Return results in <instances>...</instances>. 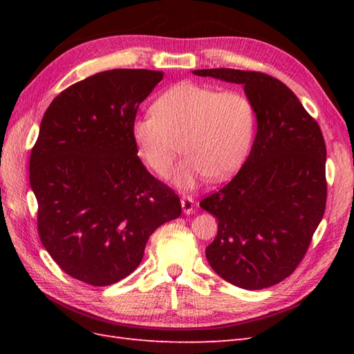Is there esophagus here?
<instances>
[{"label":"esophagus","mask_w":354,"mask_h":354,"mask_svg":"<svg viewBox=\"0 0 354 354\" xmlns=\"http://www.w3.org/2000/svg\"><path fill=\"white\" fill-rule=\"evenodd\" d=\"M181 207H183V212L185 214H190L193 213L194 209V199L190 196H183L181 198Z\"/></svg>","instance_id":"1"}]
</instances>
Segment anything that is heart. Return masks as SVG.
<instances>
[{"label":"heart","instance_id":"obj_1","mask_svg":"<svg viewBox=\"0 0 354 354\" xmlns=\"http://www.w3.org/2000/svg\"><path fill=\"white\" fill-rule=\"evenodd\" d=\"M152 109L132 123L133 142L142 161L165 178L181 141L187 156L173 178L179 189H194L208 176L227 179L246 160L255 115L242 93L181 82L158 97Z\"/></svg>","mask_w":354,"mask_h":354}]
</instances>
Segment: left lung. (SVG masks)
I'll return each mask as SVG.
<instances>
[{"instance_id":"8db88e82","label":"left lung","mask_w":354,"mask_h":354,"mask_svg":"<svg viewBox=\"0 0 354 354\" xmlns=\"http://www.w3.org/2000/svg\"><path fill=\"white\" fill-rule=\"evenodd\" d=\"M193 74L243 85L257 118L242 169L199 204L217 219L207 260L217 275L239 288H269L295 270L324 216L322 132L298 97L265 73L212 68Z\"/></svg>"}]
</instances>
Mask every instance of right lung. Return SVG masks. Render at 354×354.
Instances as JSON below:
<instances>
[{
	"instance_id": "1",
	"label": "right lung",
	"mask_w": 354,
	"mask_h": 354,
	"mask_svg": "<svg viewBox=\"0 0 354 354\" xmlns=\"http://www.w3.org/2000/svg\"><path fill=\"white\" fill-rule=\"evenodd\" d=\"M162 71L109 70L51 102L30 155L37 231L65 274L109 286L133 272L152 232L181 216V202L138 158L140 103Z\"/></svg>"
}]
</instances>
